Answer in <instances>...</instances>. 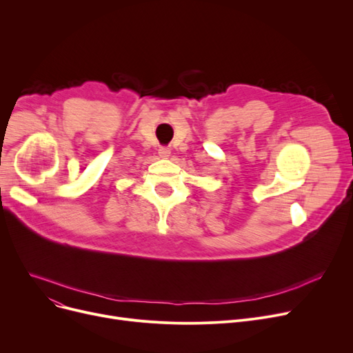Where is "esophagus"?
Here are the masks:
<instances>
[{
  "label": "esophagus",
  "mask_w": 353,
  "mask_h": 353,
  "mask_svg": "<svg viewBox=\"0 0 353 353\" xmlns=\"http://www.w3.org/2000/svg\"><path fill=\"white\" fill-rule=\"evenodd\" d=\"M159 156L160 157H163V159H165V157H169L170 156V148L169 147H160L159 148Z\"/></svg>",
  "instance_id": "1"
}]
</instances>
